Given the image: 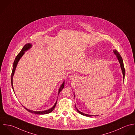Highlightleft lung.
<instances>
[{"instance_id":"left-lung-1","label":"left lung","mask_w":135,"mask_h":135,"mask_svg":"<svg viewBox=\"0 0 135 135\" xmlns=\"http://www.w3.org/2000/svg\"><path fill=\"white\" fill-rule=\"evenodd\" d=\"M114 53L115 54L117 57V59L118 60H119V62L120 63V67H121V69H122V73H123V79L124 80V77H125V68H124V64H123V59H122V56H120V55L119 54V53L118 52H117V51H116V50H114ZM77 111L81 114L82 115H84V116H92L93 115H88V114H84L83 113L81 112L80 111H79L78 109H77ZM98 116V115H97Z\"/></svg>"}]
</instances>
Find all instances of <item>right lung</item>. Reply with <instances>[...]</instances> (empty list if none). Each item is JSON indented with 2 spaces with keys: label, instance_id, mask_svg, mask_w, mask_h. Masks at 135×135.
I'll return each mask as SVG.
<instances>
[{
  "label": "right lung",
  "instance_id": "right-lung-1",
  "mask_svg": "<svg viewBox=\"0 0 135 135\" xmlns=\"http://www.w3.org/2000/svg\"><path fill=\"white\" fill-rule=\"evenodd\" d=\"M32 46V45L30 43H28L26 44L22 48V49L21 50V52L19 53V54L17 55V56H16V58H15V60L14 61V62H13V68H12V73H11V85H12V88L13 89V90L14 91V90H13V84H12V78H13V75H14V73H15V70H16V67H17V65L18 64V62L19 61V60H20V59L21 58V57L23 56V55L25 54V51L28 50ZM64 84H65V82H64L62 84V85H61V86L60 87L59 89V92H58V94L60 93V92L63 89L64 87ZM56 103L57 102H56V103L55 104V105H54V107L49 109H47L46 110H44V111H33V110H30V109H28L27 108H25L26 109H27V110L28 112H30V113H34V114H48V113H50L51 112H52L53 110H54V108L56 107Z\"/></svg>",
  "mask_w": 135,
  "mask_h": 135
}]
</instances>
